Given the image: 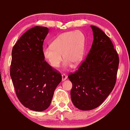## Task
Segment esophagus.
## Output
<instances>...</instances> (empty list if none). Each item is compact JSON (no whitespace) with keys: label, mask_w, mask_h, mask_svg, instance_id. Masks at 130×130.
<instances>
[{"label":"esophagus","mask_w":130,"mask_h":130,"mask_svg":"<svg viewBox=\"0 0 130 130\" xmlns=\"http://www.w3.org/2000/svg\"><path fill=\"white\" fill-rule=\"evenodd\" d=\"M67 78V75L66 74H63L62 75V81H65V80H66Z\"/></svg>","instance_id":"34e87169"}]
</instances>
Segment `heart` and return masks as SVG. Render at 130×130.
<instances>
[{"label":"heart","instance_id":"obj_1","mask_svg":"<svg viewBox=\"0 0 130 130\" xmlns=\"http://www.w3.org/2000/svg\"><path fill=\"white\" fill-rule=\"evenodd\" d=\"M85 50V37L81 31H71L60 34L54 39L50 46L42 49L44 59L53 68L59 66L63 58L64 67L73 64L76 66L83 59Z\"/></svg>","mask_w":130,"mask_h":130}]
</instances>
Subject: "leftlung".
<instances>
[{"mask_svg":"<svg viewBox=\"0 0 130 130\" xmlns=\"http://www.w3.org/2000/svg\"><path fill=\"white\" fill-rule=\"evenodd\" d=\"M93 41L86 58L78 70L68 75L73 84L71 98L82 110H90L104 102L114 88L119 66L118 54L109 37L91 26Z\"/></svg>","mask_w":130,"mask_h":130,"instance_id":"obj_1","label":"left lung"}]
</instances>
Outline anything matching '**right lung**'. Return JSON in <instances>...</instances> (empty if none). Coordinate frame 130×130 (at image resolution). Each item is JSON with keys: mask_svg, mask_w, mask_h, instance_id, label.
<instances>
[{"mask_svg": "<svg viewBox=\"0 0 130 130\" xmlns=\"http://www.w3.org/2000/svg\"><path fill=\"white\" fill-rule=\"evenodd\" d=\"M49 29L35 26L26 31L12 50L10 75L19 101L34 111L50 106L54 92L62 80L59 71L44 60L42 45Z\"/></svg>", "mask_w": 130, "mask_h": 130, "instance_id": "obj_1", "label": "right lung"}]
</instances>
